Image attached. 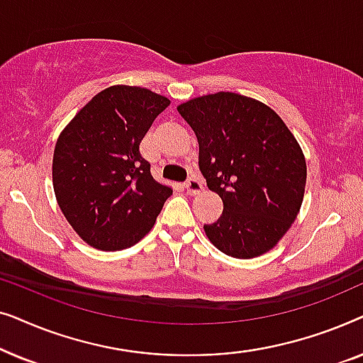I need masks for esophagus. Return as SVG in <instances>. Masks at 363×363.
I'll return each mask as SVG.
<instances>
[{"mask_svg":"<svg viewBox=\"0 0 363 363\" xmlns=\"http://www.w3.org/2000/svg\"><path fill=\"white\" fill-rule=\"evenodd\" d=\"M185 188L190 195H198V193H201V190H203V183L198 180V178L193 177L185 183Z\"/></svg>","mask_w":363,"mask_h":363,"instance_id":"esophagus-1","label":"esophagus"}]
</instances>
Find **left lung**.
Returning <instances> with one entry per match:
<instances>
[{
  "mask_svg": "<svg viewBox=\"0 0 363 363\" xmlns=\"http://www.w3.org/2000/svg\"><path fill=\"white\" fill-rule=\"evenodd\" d=\"M177 108L196 135L208 188L223 200L220 220L203 226L208 240L238 259L271 251L304 200L299 142L271 107L241 94H208Z\"/></svg>",
  "mask_w": 363,
  "mask_h": 363,
  "instance_id": "left-lung-1",
  "label": "left lung"
}]
</instances>
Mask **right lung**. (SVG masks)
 Returning <instances> with one entry per match:
<instances>
[{
    "mask_svg": "<svg viewBox=\"0 0 363 363\" xmlns=\"http://www.w3.org/2000/svg\"><path fill=\"white\" fill-rule=\"evenodd\" d=\"M170 99L137 86H111L64 127L54 148L52 186L69 225L89 246L121 251L155 225L172 186L140 155L142 138Z\"/></svg>",
    "mask_w": 363,
    "mask_h": 363,
    "instance_id": "obj_1",
    "label": "right lung"
}]
</instances>
